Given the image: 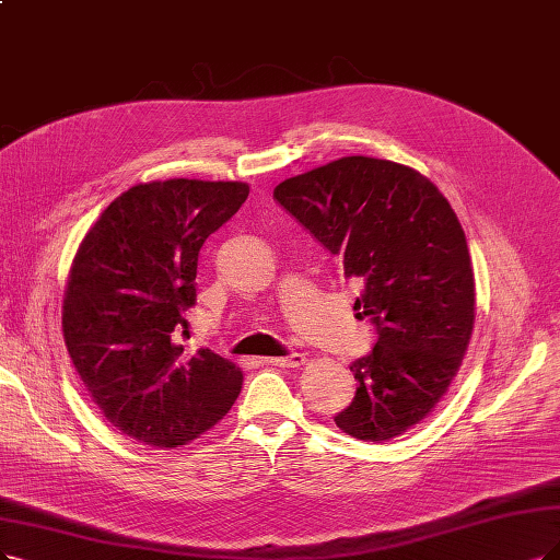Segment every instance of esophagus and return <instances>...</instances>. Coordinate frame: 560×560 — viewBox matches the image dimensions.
<instances>
[{
    "label": "esophagus",
    "instance_id": "obj_1",
    "mask_svg": "<svg viewBox=\"0 0 560 560\" xmlns=\"http://www.w3.org/2000/svg\"><path fill=\"white\" fill-rule=\"evenodd\" d=\"M306 358L304 353H288L283 358H265V364H275V366H285V369H295L300 364H304Z\"/></svg>",
    "mask_w": 560,
    "mask_h": 560
}]
</instances>
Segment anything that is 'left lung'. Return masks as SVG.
<instances>
[{
    "instance_id": "obj_1",
    "label": "left lung",
    "mask_w": 560,
    "mask_h": 560,
    "mask_svg": "<svg viewBox=\"0 0 560 560\" xmlns=\"http://www.w3.org/2000/svg\"><path fill=\"white\" fill-rule=\"evenodd\" d=\"M275 200L362 283L376 346L350 364L358 392L335 416L360 441L401 436L462 364L475 320L466 235L445 196L408 165L346 156L281 182Z\"/></svg>"
}]
</instances>
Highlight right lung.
<instances>
[{"instance_id":"add662e5","label":"right lung","mask_w":560,"mask_h":560,"mask_svg":"<svg viewBox=\"0 0 560 560\" xmlns=\"http://www.w3.org/2000/svg\"><path fill=\"white\" fill-rule=\"evenodd\" d=\"M248 196L242 182L131 186L82 240L61 329L103 416L154 447H177L235 404L242 371L210 348L186 358L173 337L196 304L198 254Z\"/></svg>"}]
</instances>
